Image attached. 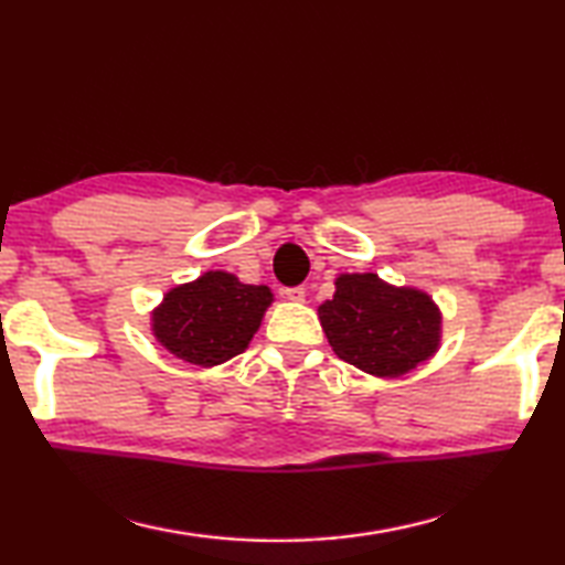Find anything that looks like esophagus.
I'll list each match as a JSON object with an SVG mask.
<instances>
[{
	"label": "esophagus",
	"mask_w": 565,
	"mask_h": 565,
	"mask_svg": "<svg viewBox=\"0 0 565 565\" xmlns=\"http://www.w3.org/2000/svg\"><path fill=\"white\" fill-rule=\"evenodd\" d=\"M285 295H288V300H292V302H305V295H308V290H305L302 285H295V288L285 290Z\"/></svg>",
	"instance_id": "obj_1"
}]
</instances>
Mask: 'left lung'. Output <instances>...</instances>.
Segmentation results:
<instances>
[{"label":"left lung","instance_id":"1","mask_svg":"<svg viewBox=\"0 0 565 565\" xmlns=\"http://www.w3.org/2000/svg\"><path fill=\"white\" fill-rule=\"evenodd\" d=\"M320 322L334 354L377 377H399L431 358L439 344V310L429 295L392 288L377 275H340Z\"/></svg>","mask_w":565,"mask_h":565}]
</instances>
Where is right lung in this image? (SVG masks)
<instances>
[{"label": "right lung", "mask_w": 565, "mask_h": 565, "mask_svg": "<svg viewBox=\"0 0 565 565\" xmlns=\"http://www.w3.org/2000/svg\"><path fill=\"white\" fill-rule=\"evenodd\" d=\"M270 302L265 285L211 270L166 295L153 312V334L175 358L213 367L245 352Z\"/></svg>", "instance_id": "1"}]
</instances>
